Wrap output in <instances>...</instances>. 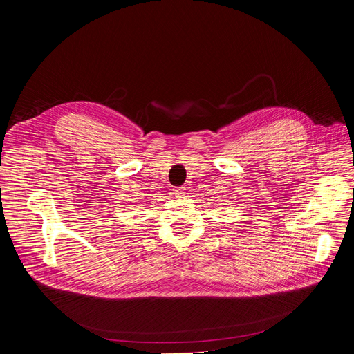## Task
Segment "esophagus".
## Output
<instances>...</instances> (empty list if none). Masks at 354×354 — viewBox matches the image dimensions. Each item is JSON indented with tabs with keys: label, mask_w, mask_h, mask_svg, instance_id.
<instances>
[{
	"label": "esophagus",
	"mask_w": 354,
	"mask_h": 354,
	"mask_svg": "<svg viewBox=\"0 0 354 354\" xmlns=\"http://www.w3.org/2000/svg\"><path fill=\"white\" fill-rule=\"evenodd\" d=\"M174 195H175L176 198H182V196H185V195H186V187H185V186H179V187H176V189H175V192H174Z\"/></svg>",
	"instance_id": "1"
}]
</instances>
